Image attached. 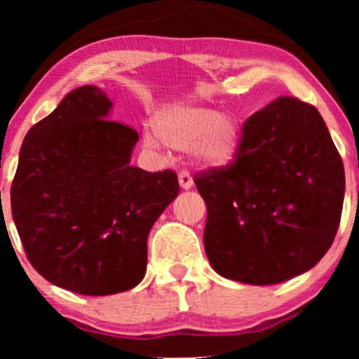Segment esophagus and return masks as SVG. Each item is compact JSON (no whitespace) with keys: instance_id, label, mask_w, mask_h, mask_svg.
I'll return each instance as SVG.
<instances>
[{"instance_id":"obj_1","label":"esophagus","mask_w":359,"mask_h":359,"mask_svg":"<svg viewBox=\"0 0 359 359\" xmlns=\"http://www.w3.org/2000/svg\"><path fill=\"white\" fill-rule=\"evenodd\" d=\"M178 180H180V186L183 189H191L193 188L194 181H193V176H191V173L188 170H181L180 175H178Z\"/></svg>"}]
</instances>
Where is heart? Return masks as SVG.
Masks as SVG:
<instances>
[{"instance_id":"obj_1","label":"heart","mask_w":359,"mask_h":359,"mask_svg":"<svg viewBox=\"0 0 359 359\" xmlns=\"http://www.w3.org/2000/svg\"><path fill=\"white\" fill-rule=\"evenodd\" d=\"M155 132L176 149L194 145L196 158L209 166L229 165L242 142L237 121L220 111L198 106H176L160 112L155 119ZM145 142L155 145L151 137H147Z\"/></svg>"}]
</instances>
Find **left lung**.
Segmentation results:
<instances>
[{"instance_id": "obj_1", "label": "left lung", "mask_w": 359, "mask_h": 359, "mask_svg": "<svg viewBox=\"0 0 359 359\" xmlns=\"http://www.w3.org/2000/svg\"><path fill=\"white\" fill-rule=\"evenodd\" d=\"M194 183L208 205L205 253L233 281L264 286L306 273L340 225L341 156L318 111L297 97L250 116L235 158Z\"/></svg>"}]
</instances>
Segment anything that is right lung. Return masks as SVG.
<instances>
[{"instance_id":"add662e5","label":"right lung","mask_w":359,"mask_h":359,"mask_svg":"<svg viewBox=\"0 0 359 359\" xmlns=\"http://www.w3.org/2000/svg\"><path fill=\"white\" fill-rule=\"evenodd\" d=\"M111 106L97 86L68 93L27 132L11 184L27 259L47 281L85 296L142 281L151 225L180 193L173 170L130 166L139 134L107 119Z\"/></svg>"}]
</instances>
